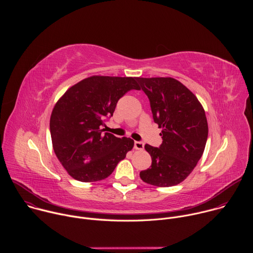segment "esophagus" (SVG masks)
<instances>
[{"mask_svg": "<svg viewBox=\"0 0 253 253\" xmlns=\"http://www.w3.org/2000/svg\"><path fill=\"white\" fill-rule=\"evenodd\" d=\"M134 148L136 150H143L144 149V143L140 141H135L134 142Z\"/></svg>", "mask_w": 253, "mask_h": 253, "instance_id": "obj_1", "label": "esophagus"}]
</instances>
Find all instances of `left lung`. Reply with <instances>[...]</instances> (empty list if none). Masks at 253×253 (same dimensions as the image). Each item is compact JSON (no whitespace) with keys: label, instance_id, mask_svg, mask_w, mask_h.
Returning <instances> with one entry per match:
<instances>
[{"label":"left lung","instance_id":"left-lung-1","mask_svg":"<svg viewBox=\"0 0 253 253\" xmlns=\"http://www.w3.org/2000/svg\"><path fill=\"white\" fill-rule=\"evenodd\" d=\"M150 101L154 122L162 129V144H146L150 168L140 172L144 182L170 187L182 182L201 158L208 136L202 105L182 83L173 78H137Z\"/></svg>","mask_w":253,"mask_h":253}]
</instances>
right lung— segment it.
Segmentation results:
<instances>
[{
  "label": "right lung",
  "mask_w": 253,
  "mask_h": 253,
  "mask_svg": "<svg viewBox=\"0 0 253 253\" xmlns=\"http://www.w3.org/2000/svg\"><path fill=\"white\" fill-rule=\"evenodd\" d=\"M140 90L137 78L92 76L69 88L51 114L54 152L69 175L81 182L109 176L134 146L131 138L104 132L118 100Z\"/></svg>",
  "instance_id": "right-lung-1"
}]
</instances>
